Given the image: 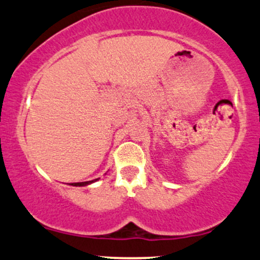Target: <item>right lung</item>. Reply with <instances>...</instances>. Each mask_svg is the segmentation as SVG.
I'll return each mask as SVG.
<instances>
[{"label":"right lung","mask_w":260,"mask_h":260,"mask_svg":"<svg viewBox=\"0 0 260 260\" xmlns=\"http://www.w3.org/2000/svg\"><path fill=\"white\" fill-rule=\"evenodd\" d=\"M95 180H98V179L89 180V182H82V183H71V185H75V186H83V185H88V184H91V183L95 182Z\"/></svg>","instance_id":"right-lung-1"}]
</instances>
